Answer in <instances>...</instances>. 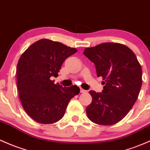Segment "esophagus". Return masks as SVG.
<instances>
[{
	"label": "esophagus",
	"mask_w": 150,
	"mask_h": 150,
	"mask_svg": "<svg viewBox=\"0 0 150 150\" xmlns=\"http://www.w3.org/2000/svg\"><path fill=\"white\" fill-rule=\"evenodd\" d=\"M80 92H81V93H86V92H87V91L84 90V89H82V88H81V89H80Z\"/></svg>",
	"instance_id": "34e87169"
}]
</instances>
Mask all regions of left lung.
Instances as JSON below:
<instances>
[{
  "mask_svg": "<svg viewBox=\"0 0 150 150\" xmlns=\"http://www.w3.org/2000/svg\"><path fill=\"white\" fill-rule=\"evenodd\" d=\"M83 54L94 64L97 76H101L103 90L90 91L92 103L86 108L89 120L111 125L131 110L142 86V71L133 52L119 43H102L84 50Z\"/></svg>",
  "mask_w": 150,
  "mask_h": 150,
  "instance_id": "1",
  "label": "left lung"
}]
</instances>
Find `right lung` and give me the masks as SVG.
<instances>
[{"instance_id": "1", "label": "right lung", "mask_w": 150, "mask_h": 150, "mask_svg": "<svg viewBox=\"0 0 150 150\" xmlns=\"http://www.w3.org/2000/svg\"><path fill=\"white\" fill-rule=\"evenodd\" d=\"M77 52L59 42L43 39L35 42L21 55L17 65V87L25 111L42 124L62 118L69 102L80 89L77 86L62 87L51 79L67 58Z\"/></svg>"}]
</instances>
